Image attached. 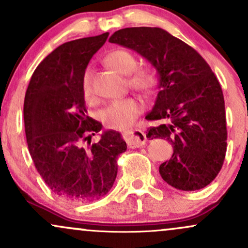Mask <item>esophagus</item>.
I'll list each match as a JSON object with an SVG mask.
<instances>
[{
    "label": "esophagus",
    "mask_w": 248,
    "mask_h": 248,
    "mask_svg": "<svg viewBox=\"0 0 248 248\" xmlns=\"http://www.w3.org/2000/svg\"><path fill=\"white\" fill-rule=\"evenodd\" d=\"M124 140H126L128 147L129 148H138L146 144L147 138L144 134L140 129H133L128 130V132L124 133Z\"/></svg>",
    "instance_id": "34e87169"
}]
</instances>
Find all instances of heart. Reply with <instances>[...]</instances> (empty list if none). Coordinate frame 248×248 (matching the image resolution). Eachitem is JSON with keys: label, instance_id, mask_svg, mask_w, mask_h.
<instances>
[{"label": "heart", "instance_id": "1", "mask_svg": "<svg viewBox=\"0 0 248 248\" xmlns=\"http://www.w3.org/2000/svg\"><path fill=\"white\" fill-rule=\"evenodd\" d=\"M107 64L121 75L128 76V84L134 90H138L144 94H150L157 85V73L152 66L135 69L138 59L130 51L115 50L106 58ZM81 91L85 100L92 102L95 100V93L92 86V71L85 70L81 80ZM143 110V102L140 99L124 98L121 100L110 102L101 112V118L105 124L114 129H124L135 122L138 116Z\"/></svg>", "mask_w": 248, "mask_h": 248}]
</instances>
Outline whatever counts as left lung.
Masks as SVG:
<instances>
[{"mask_svg":"<svg viewBox=\"0 0 248 248\" xmlns=\"http://www.w3.org/2000/svg\"><path fill=\"white\" fill-rule=\"evenodd\" d=\"M110 43L135 52L156 70L157 95L147 120L162 124L148 139H167L173 153L158 170L164 182L183 191L203 189L216 178L226 154V114L220 84L196 50L161 28H126Z\"/></svg>","mask_w":248,"mask_h":248,"instance_id":"8db88e82","label":"left lung"}]
</instances>
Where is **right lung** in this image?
I'll return each mask as SVG.
<instances>
[{
  "instance_id": "right-lung-1",
  "label": "right lung",
  "mask_w": 248,
  "mask_h": 248,
  "mask_svg": "<svg viewBox=\"0 0 248 248\" xmlns=\"http://www.w3.org/2000/svg\"><path fill=\"white\" fill-rule=\"evenodd\" d=\"M108 35L59 45L37 66L24 98L25 135L37 171L56 195L75 203L107 195L118 173V156L127 150L115 130H104L91 144L102 124L86 116L81 91L82 75Z\"/></svg>"
}]
</instances>
